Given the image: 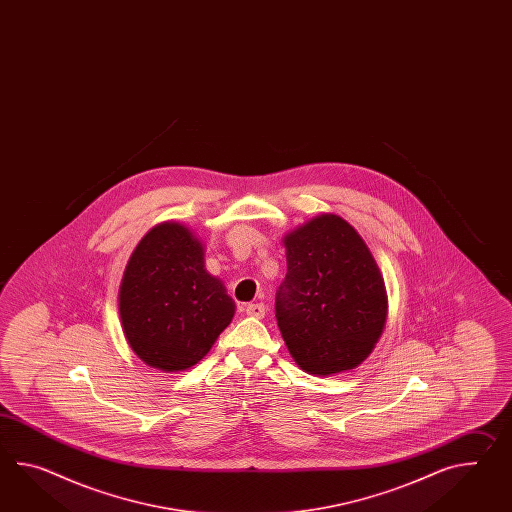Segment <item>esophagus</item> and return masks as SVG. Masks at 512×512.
<instances>
[{
	"label": "esophagus",
	"instance_id": "obj_1",
	"mask_svg": "<svg viewBox=\"0 0 512 512\" xmlns=\"http://www.w3.org/2000/svg\"><path fill=\"white\" fill-rule=\"evenodd\" d=\"M264 312H266V307H264L262 303H250V305L246 307V314L253 316V318H262Z\"/></svg>",
	"mask_w": 512,
	"mask_h": 512
}]
</instances>
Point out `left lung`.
<instances>
[{"mask_svg": "<svg viewBox=\"0 0 512 512\" xmlns=\"http://www.w3.org/2000/svg\"><path fill=\"white\" fill-rule=\"evenodd\" d=\"M285 248L275 318L290 355L311 374L355 368L387 320L385 283L368 246L346 220L322 214L287 235Z\"/></svg>", "mask_w": 512, "mask_h": 512, "instance_id": "obj_1", "label": "left lung"}]
</instances>
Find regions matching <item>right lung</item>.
I'll return each instance as SVG.
<instances>
[{"instance_id": "add662e5", "label": "right lung", "mask_w": 512, "mask_h": 512, "mask_svg": "<svg viewBox=\"0 0 512 512\" xmlns=\"http://www.w3.org/2000/svg\"><path fill=\"white\" fill-rule=\"evenodd\" d=\"M233 314L235 303L205 270L203 246L188 227L164 222L138 242L120 287V318L142 361L164 372L187 370Z\"/></svg>"}]
</instances>
